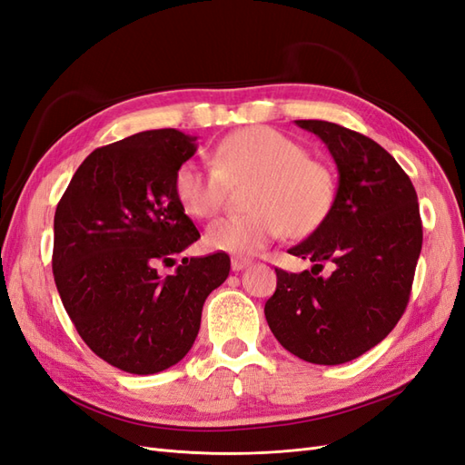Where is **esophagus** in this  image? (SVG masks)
<instances>
[{"instance_id":"obj_1","label":"esophagus","mask_w":465,"mask_h":465,"mask_svg":"<svg viewBox=\"0 0 465 465\" xmlns=\"http://www.w3.org/2000/svg\"><path fill=\"white\" fill-rule=\"evenodd\" d=\"M250 263H252V262L246 260V258H232V260H231L232 272H241V270H244V267H248Z\"/></svg>"}]
</instances>
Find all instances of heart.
I'll return each mask as SVG.
<instances>
[{
  "label": "heart",
  "instance_id": "1",
  "mask_svg": "<svg viewBox=\"0 0 465 465\" xmlns=\"http://www.w3.org/2000/svg\"><path fill=\"white\" fill-rule=\"evenodd\" d=\"M213 166L186 161L174 174V193L188 215L209 219L221 209L229 184L248 186L244 215L211 223L205 244L227 254H256L283 234L316 232L335 203V176L306 149L270 125H248L224 135L211 153Z\"/></svg>",
  "mask_w": 465,
  "mask_h": 465
}]
</instances>
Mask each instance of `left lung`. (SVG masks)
<instances>
[{
    "label": "left lung",
    "instance_id": "left-lung-1",
    "mask_svg": "<svg viewBox=\"0 0 465 465\" xmlns=\"http://www.w3.org/2000/svg\"><path fill=\"white\" fill-rule=\"evenodd\" d=\"M297 125L328 145L340 186L322 227L289 250L314 262L312 270L275 267L277 289L263 312L289 353L341 364L382 341L405 312L423 224L410 176L384 147L340 124ZM323 262L332 267L328 278L319 275Z\"/></svg>",
    "mask_w": 465,
    "mask_h": 465
}]
</instances>
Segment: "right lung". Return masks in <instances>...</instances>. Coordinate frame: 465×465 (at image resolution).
I'll use <instances>...</instances> for the list:
<instances>
[{
	"mask_svg": "<svg viewBox=\"0 0 465 465\" xmlns=\"http://www.w3.org/2000/svg\"><path fill=\"white\" fill-rule=\"evenodd\" d=\"M195 137L151 130L94 149L54 215L52 270L65 312L94 355L130 374H154L186 357L203 302L231 272L224 252L173 263L200 238L174 174Z\"/></svg>",
	"mask_w": 465,
	"mask_h": 465,
	"instance_id": "obj_1",
	"label": "right lung"
}]
</instances>
